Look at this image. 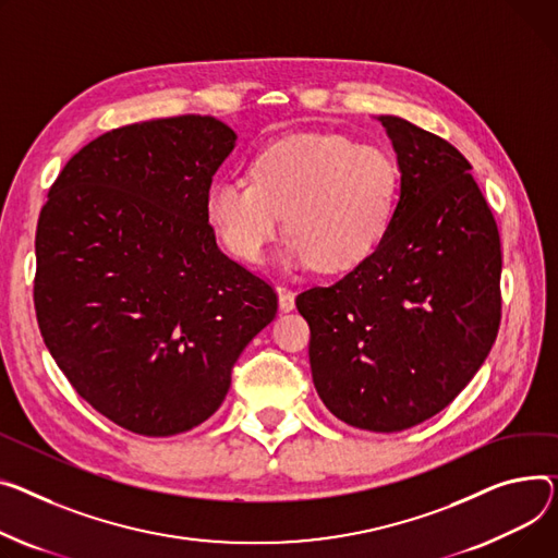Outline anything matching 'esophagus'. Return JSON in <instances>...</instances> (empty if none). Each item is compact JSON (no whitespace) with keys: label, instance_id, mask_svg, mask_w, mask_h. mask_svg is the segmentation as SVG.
<instances>
[{"label":"esophagus","instance_id":"obj_1","mask_svg":"<svg viewBox=\"0 0 558 558\" xmlns=\"http://www.w3.org/2000/svg\"><path fill=\"white\" fill-rule=\"evenodd\" d=\"M278 305L280 312H291L295 307V295L287 287H278Z\"/></svg>","mask_w":558,"mask_h":558}]
</instances>
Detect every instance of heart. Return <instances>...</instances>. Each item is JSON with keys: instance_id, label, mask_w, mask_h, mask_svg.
<instances>
[{"instance_id": "b5f03b06", "label": "heart", "mask_w": 558, "mask_h": 558, "mask_svg": "<svg viewBox=\"0 0 558 558\" xmlns=\"http://www.w3.org/2000/svg\"><path fill=\"white\" fill-rule=\"evenodd\" d=\"M248 177L217 181L206 195L208 225L242 263L263 257L287 213L291 263L348 271L377 248L399 197V168L386 150L331 132L269 143Z\"/></svg>"}]
</instances>
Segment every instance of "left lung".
<instances>
[{
    "label": "left lung",
    "mask_w": 558,
    "mask_h": 558,
    "mask_svg": "<svg viewBox=\"0 0 558 558\" xmlns=\"http://www.w3.org/2000/svg\"><path fill=\"white\" fill-rule=\"evenodd\" d=\"M401 189L377 248L341 280L295 299L310 323L318 397L341 422L397 433L444 411L485 363L500 327L494 213L458 147L379 117Z\"/></svg>",
    "instance_id": "8db88e82"
}]
</instances>
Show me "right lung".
Returning <instances> with one entry per match:
<instances>
[{
	"mask_svg": "<svg viewBox=\"0 0 558 558\" xmlns=\"http://www.w3.org/2000/svg\"><path fill=\"white\" fill-rule=\"evenodd\" d=\"M235 138L197 114L105 132L66 161L37 219L43 339L73 390L132 433L206 422L278 312L276 289L221 253L206 219Z\"/></svg>",
	"mask_w": 558,
	"mask_h": 558,
	"instance_id": "obj_1",
	"label": "right lung"
}]
</instances>
